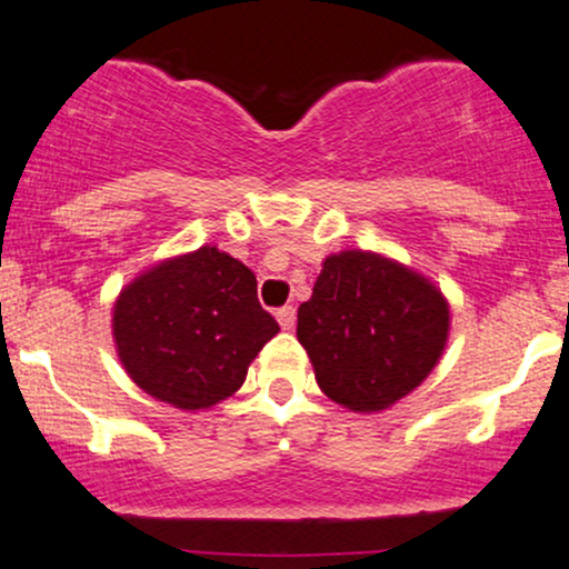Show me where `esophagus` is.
Returning a JSON list of instances; mask_svg holds the SVG:
<instances>
[{"label":"esophagus","mask_w":569,"mask_h":569,"mask_svg":"<svg viewBox=\"0 0 569 569\" xmlns=\"http://www.w3.org/2000/svg\"><path fill=\"white\" fill-rule=\"evenodd\" d=\"M276 318H278L280 329L291 331V329H293V323H297V310H293L291 305H286V307H280V310L276 312Z\"/></svg>","instance_id":"1"}]
</instances>
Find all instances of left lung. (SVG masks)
Instances as JSON below:
<instances>
[{
  "label": "left lung",
  "instance_id": "obj_1",
  "mask_svg": "<svg viewBox=\"0 0 569 569\" xmlns=\"http://www.w3.org/2000/svg\"><path fill=\"white\" fill-rule=\"evenodd\" d=\"M449 335L441 291L380 253L342 251L323 262L299 305L297 339L331 401L380 411L439 363Z\"/></svg>",
  "mask_w": 569,
  "mask_h": 569
}]
</instances>
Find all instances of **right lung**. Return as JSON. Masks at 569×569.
<instances>
[{"label": "right lung", "instance_id": "add662e5", "mask_svg": "<svg viewBox=\"0 0 569 569\" xmlns=\"http://www.w3.org/2000/svg\"><path fill=\"white\" fill-rule=\"evenodd\" d=\"M112 329L130 380L179 409L232 396L280 331L259 305L253 272L213 246L136 278L117 299Z\"/></svg>", "mask_w": 569, "mask_h": 569}]
</instances>
